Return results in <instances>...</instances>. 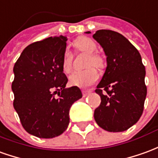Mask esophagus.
I'll return each instance as SVG.
<instances>
[{
  "instance_id": "esophagus-1",
  "label": "esophagus",
  "mask_w": 158,
  "mask_h": 158,
  "mask_svg": "<svg viewBox=\"0 0 158 158\" xmlns=\"http://www.w3.org/2000/svg\"><path fill=\"white\" fill-rule=\"evenodd\" d=\"M91 92V90H83L82 93L84 97H86L87 95H89Z\"/></svg>"
}]
</instances>
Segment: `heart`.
Listing matches in <instances>:
<instances>
[{
    "instance_id": "heart-1",
    "label": "heart",
    "mask_w": 158,
    "mask_h": 158,
    "mask_svg": "<svg viewBox=\"0 0 158 158\" xmlns=\"http://www.w3.org/2000/svg\"><path fill=\"white\" fill-rule=\"evenodd\" d=\"M74 47L77 51L87 54L85 68L81 71H76L73 73L69 77V83L73 86L85 88L93 85L98 79V73L93 67L102 68L104 65V60L101 55L96 52L98 45L92 39L87 37H81L76 39L74 42ZM73 56L70 50L66 49L63 52L62 57V70L64 73H68L72 70V61Z\"/></svg>"
}]
</instances>
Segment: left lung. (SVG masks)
I'll list each match as a JSON object with an SVG mask.
<instances>
[{
  "label": "left lung",
  "instance_id": "1",
  "mask_svg": "<svg viewBox=\"0 0 158 158\" xmlns=\"http://www.w3.org/2000/svg\"><path fill=\"white\" fill-rule=\"evenodd\" d=\"M93 38L107 56L105 73L95 90L101 98L95 121L108 132H123L143 113L147 93L145 68L138 49L120 33L99 30Z\"/></svg>",
  "mask_w": 158,
  "mask_h": 158
}]
</instances>
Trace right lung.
I'll return each mask as SVG.
<instances>
[{
	"mask_svg": "<svg viewBox=\"0 0 158 158\" xmlns=\"http://www.w3.org/2000/svg\"><path fill=\"white\" fill-rule=\"evenodd\" d=\"M67 40L60 36L33 43L14 67V110L25 131L41 139L55 138L66 131L72 104L82 98L79 87L66 88L62 57Z\"/></svg>",
	"mask_w": 158,
	"mask_h": 158,
	"instance_id": "obj_1",
	"label": "right lung"
}]
</instances>
